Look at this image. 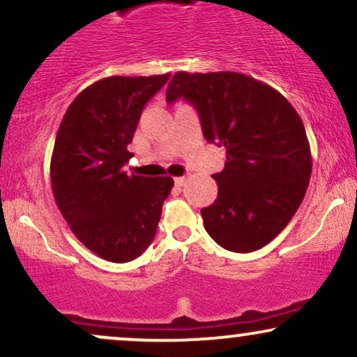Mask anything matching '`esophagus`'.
Masks as SVG:
<instances>
[{"instance_id": "1", "label": "esophagus", "mask_w": 357, "mask_h": 357, "mask_svg": "<svg viewBox=\"0 0 357 357\" xmlns=\"http://www.w3.org/2000/svg\"><path fill=\"white\" fill-rule=\"evenodd\" d=\"M174 183L178 184V186H183V184L186 183V178H184V176H179V178H174Z\"/></svg>"}]
</instances>
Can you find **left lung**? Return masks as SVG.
Segmentation results:
<instances>
[{
  "instance_id": "1",
  "label": "left lung",
  "mask_w": 357,
  "mask_h": 357,
  "mask_svg": "<svg viewBox=\"0 0 357 357\" xmlns=\"http://www.w3.org/2000/svg\"><path fill=\"white\" fill-rule=\"evenodd\" d=\"M195 106L208 143L226 148L218 197L201 209L221 248L251 252L271 243L298 211L311 178L309 141L291 102L271 86L233 71L173 76L166 101Z\"/></svg>"
}]
</instances>
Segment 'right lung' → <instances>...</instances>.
I'll use <instances>...</instances> for the list:
<instances>
[{
    "label": "right lung",
    "mask_w": 357,
    "mask_h": 357,
    "mask_svg": "<svg viewBox=\"0 0 357 357\" xmlns=\"http://www.w3.org/2000/svg\"><path fill=\"white\" fill-rule=\"evenodd\" d=\"M169 76L96 81L75 98L56 135L50 173L58 209L76 238L111 263L143 255L174 186L169 176H128L123 169L144 105Z\"/></svg>",
    "instance_id": "right-lung-1"
}]
</instances>
